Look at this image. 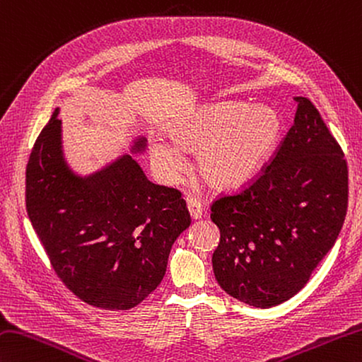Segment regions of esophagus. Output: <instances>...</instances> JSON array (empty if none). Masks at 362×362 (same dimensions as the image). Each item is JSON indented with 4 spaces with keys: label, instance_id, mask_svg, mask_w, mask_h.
<instances>
[{
    "label": "esophagus",
    "instance_id": "obj_1",
    "mask_svg": "<svg viewBox=\"0 0 362 362\" xmlns=\"http://www.w3.org/2000/svg\"><path fill=\"white\" fill-rule=\"evenodd\" d=\"M187 207H188V211H189L191 218H193V219L202 218L204 207H202V204L199 201L194 199V197H189V196L187 197Z\"/></svg>",
    "mask_w": 362,
    "mask_h": 362
}]
</instances>
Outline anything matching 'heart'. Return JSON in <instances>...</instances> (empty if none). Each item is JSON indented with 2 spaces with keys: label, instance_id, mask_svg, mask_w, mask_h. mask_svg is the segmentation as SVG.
Segmentation results:
<instances>
[{
  "label": "heart",
  "instance_id": "heart-1",
  "mask_svg": "<svg viewBox=\"0 0 362 362\" xmlns=\"http://www.w3.org/2000/svg\"><path fill=\"white\" fill-rule=\"evenodd\" d=\"M282 119L272 106L218 102L189 112L171 127L175 143L152 141L151 157L160 177L173 183L185 171L182 148L196 155V169L211 188L237 189L251 182L279 143Z\"/></svg>",
  "mask_w": 362,
  "mask_h": 362
}]
</instances>
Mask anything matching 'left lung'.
<instances>
[{"label": "left lung", "mask_w": 362, "mask_h": 362, "mask_svg": "<svg viewBox=\"0 0 362 362\" xmlns=\"http://www.w3.org/2000/svg\"><path fill=\"white\" fill-rule=\"evenodd\" d=\"M293 125L240 193L211 204L221 237L211 257L226 293L267 309L292 298L334 246L349 205L344 152L306 97Z\"/></svg>", "instance_id": "obj_1"}]
</instances>
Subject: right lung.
<instances>
[{"label": "right lung", "mask_w": 362, "mask_h": 362, "mask_svg": "<svg viewBox=\"0 0 362 362\" xmlns=\"http://www.w3.org/2000/svg\"><path fill=\"white\" fill-rule=\"evenodd\" d=\"M59 108L26 166V211L54 273L90 306L127 310L166 273L177 237L191 224L175 188L155 185L132 155L81 177L62 155ZM146 138L134 141L143 152Z\"/></svg>", "instance_id": "right-lung-1"}]
</instances>
